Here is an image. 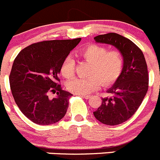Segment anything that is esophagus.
Here are the masks:
<instances>
[{
    "mask_svg": "<svg viewBox=\"0 0 160 160\" xmlns=\"http://www.w3.org/2000/svg\"><path fill=\"white\" fill-rule=\"evenodd\" d=\"M80 96L83 98H86V99H88V98H91L90 95H80Z\"/></svg>",
    "mask_w": 160,
    "mask_h": 160,
    "instance_id": "1",
    "label": "esophagus"
}]
</instances>
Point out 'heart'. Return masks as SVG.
<instances>
[{
  "mask_svg": "<svg viewBox=\"0 0 160 160\" xmlns=\"http://www.w3.org/2000/svg\"><path fill=\"white\" fill-rule=\"evenodd\" d=\"M79 57L91 63L88 78H75L70 80L67 88L77 95H87L97 90L102 84L105 87L114 83L123 68V56L118 50H110L105 46L92 44L80 50ZM74 61L68 57L61 66V73L65 78L74 74Z\"/></svg>",
  "mask_w": 160,
  "mask_h": 160,
  "instance_id": "b5f03b06",
  "label": "heart"
}]
</instances>
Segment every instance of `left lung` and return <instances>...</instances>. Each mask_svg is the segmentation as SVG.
I'll return each instance as SVG.
<instances>
[{
  "label": "left lung",
  "instance_id": "obj_1",
  "mask_svg": "<svg viewBox=\"0 0 160 160\" xmlns=\"http://www.w3.org/2000/svg\"><path fill=\"white\" fill-rule=\"evenodd\" d=\"M97 43L111 45L123 56V68L112 87L107 90L111 97L102 98L95 112V118L102 124L116 125L129 120L141 106L148 88V73L144 53L129 38L116 33L94 38Z\"/></svg>",
  "mask_w": 160,
  "mask_h": 160
}]
</instances>
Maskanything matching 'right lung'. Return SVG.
Instances as JSON below:
<instances>
[{
	"mask_svg": "<svg viewBox=\"0 0 160 160\" xmlns=\"http://www.w3.org/2000/svg\"><path fill=\"white\" fill-rule=\"evenodd\" d=\"M81 38L34 43L22 50L13 62L9 83L16 105L38 125H51L65 115L71 93L58 84L64 60ZM57 94L53 99L48 92Z\"/></svg>",
	"mask_w": 160,
	"mask_h": 160,
	"instance_id": "right-lung-1",
	"label": "right lung"
}]
</instances>
